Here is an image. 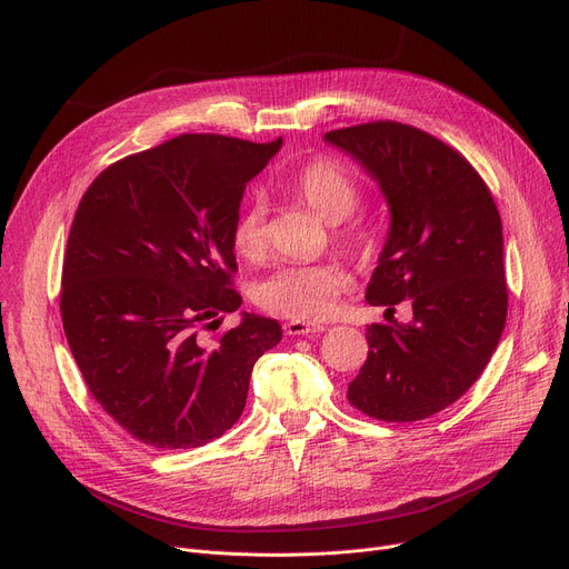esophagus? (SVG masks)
Listing matches in <instances>:
<instances>
[{
    "label": "esophagus",
    "instance_id": "obj_1",
    "mask_svg": "<svg viewBox=\"0 0 569 569\" xmlns=\"http://www.w3.org/2000/svg\"><path fill=\"white\" fill-rule=\"evenodd\" d=\"M286 332L290 337H309V335L325 332V325H311V322H302V320H290L286 325Z\"/></svg>",
    "mask_w": 569,
    "mask_h": 569
}]
</instances>
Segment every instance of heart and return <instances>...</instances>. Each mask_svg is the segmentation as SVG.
<instances>
[{"label":"heart","instance_id":"1","mask_svg":"<svg viewBox=\"0 0 569 569\" xmlns=\"http://www.w3.org/2000/svg\"><path fill=\"white\" fill-rule=\"evenodd\" d=\"M292 198L307 204L325 223L337 226L335 239L355 256H371L373 234L365 226H343L362 202V191L357 179L339 163L330 159L309 161L295 172L288 182ZM342 226L339 227L338 223ZM232 247L247 260H260L269 247L267 207L260 198H253L232 226ZM343 269L335 262L318 264H288L264 277L253 288L256 305L279 318L316 322L330 316L346 290Z\"/></svg>","mask_w":569,"mask_h":569}]
</instances>
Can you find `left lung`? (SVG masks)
Segmentation results:
<instances>
[{
    "label": "left lung",
    "instance_id": "left-lung-1",
    "mask_svg": "<svg viewBox=\"0 0 569 569\" xmlns=\"http://www.w3.org/2000/svg\"><path fill=\"white\" fill-rule=\"evenodd\" d=\"M376 179L390 232L367 302H412V322L369 325L367 362L348 401L382 422L440 412L482 376L507 318L502 226L489 187L466 157L427 131L369 122L327 131Z\"/></svg>",
    "mask_w": 569,
    "mask_h": 569
}]
</instances>
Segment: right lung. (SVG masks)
<instances>
[{"mask_svg":"<svg viewBox=\"0 0 569 569\" xmlns=\"http://www.w3.org/2000/svg\"><path fill=\"white\" fill-rule=\"evenodd\" d=\"M281 149L184 133L108 166L84 191L62 269L64 335L97 403L144 445L189 450L223 436L247 406L258 357L281 325L244 313L200 327L242 297L232 226L247 182Z\"/></svg>","mask_w":569,"mask_h":569,"instance_id":"right-lung-1","label":"right lung"}]
</instances>
